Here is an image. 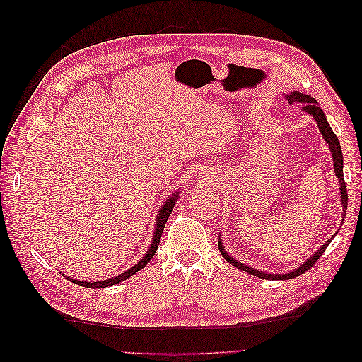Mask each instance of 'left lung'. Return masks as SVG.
<instances>
[{
	"label": "left lung",
	"mask_w": 362,
	"mask_h": 362,
	"mask_svg": "<svg viewBox=\"0 0 362 362\" xmlns=\"http://www.w3.org/2000/svg\"><path fill=\"white\" fill-rule=\"evenodd\" d=\"M286 100L288 101V104H300L302 110L314 117V120L317 122V127H319L323 139L326 140V144L329 145L331 154H332V161H334V169H335V177L339 181V187H341V189H339V190H341L339 193H341V204H343V211H344L343 216H346L347 190H346L344 175H343V152H341V146H339L338 137L335 136V133L332 131V128L329 127V124H327V120H326V116H325L323 110L320 108V105L317 104V101L314 100V98H311L310 95H303L300 92H291L290 95H286ZM332 238H334V235L329 240H327V243H325L319 250L314 252V255H311L308 259H306L302 266H299L298 269H294L290 273H284V275H269V273H266V272H259L257 269H252L250 266H245L243 262H238L231 255L226 254V250L223 249L222 242H218V250H221L222 257L229 262V264H233L237 269L243 270L246 273H250V275H254V276H258V278H262V279H273V281H275V279H293L296 276L302 275V273H305L306 270H310L314 266V262L323 255L325 249L329 246V243L332 242Z\"/></svg>",
	"instance_id": "1"
}]
</instances>
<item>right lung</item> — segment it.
<instances>
[{
	"instance_id": "obj_1",
	"label": "right lung",
	"mask_w": 362,
	"mask_h": 362,
	"mask_svg": "<svg viewBox=\"0 0 362 362\" xmlns=\"http://www.w3.org/2000/svg\"><path fill=\"white\" fill-rule=\"evenodd\" d=\"M178 192L175 193V194H172L170 198H168L166 201H164V205L161 206V210L158 211V214H157V221H156V231H154V238H152V243H151V247L148 249V252H146V255L141 258L136 266H133L131 269H128V270H125L122 275H117L116 278H112V279H105V281H98V282H86V281H78V279H72V278H68V279H71L72 282H75V284H78V286H81V287H89V288H104V287H110V286H115V284H119V282H122V281H125V279H128L129 276H133L134 273H137L139 270H141L144 269L148 262L151 261V258L156 255V252H157V249H158V245H160V238H161V234H163V229H164V226H166V222H168V218H169V216H170V213H172V210H173V205H175V202H177V199H178Z\"/></svg>"
}]
</instances>
